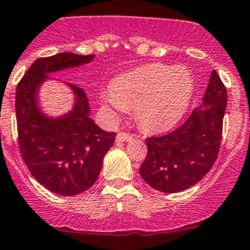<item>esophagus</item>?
I'll return each mask as SVG.
<instances>
[{
	"label": "esophagus",
	"mask_w": 250,
	"mask_h": 250,
	"mask_svg": "<svg viewBox=\"0 0 250 250\" xmlns=\"http://www.w3.org/2000/svg\"><path fill=\"white\" fill-rule=\"evenodd\" d=\"M132 140V135L128 132H119L117 135L118 142H124V141H131Z\"/></svg>",
	"instance_id": "34e87169"
}]
</instances>
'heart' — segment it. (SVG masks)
I'll use <instances>...</instances> for the list:
<instances>
[{"label":"heart","instance_id":"1","mask_svg":"<svg viewBox=\"0 0 250 250\" xmlns=\"http://www.w3.org/2000/svg\"><path fill=\"white\" fill-rule=\"evenodd\" d=\"M193 93L194 79L188 69L149 64L118 78L113 91L102 95V102L117 112L136 108V118L143 128L164 131L182 119Z\"/></svg>","mask_w":250,"mask_h":250}]
</instances>
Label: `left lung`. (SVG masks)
Wrapping results in <instances>:
<instances>
[{
	"label": "left lung",
	"instance_id": "8db88e82",
	"mask_svg": "<svg viewBox=\"0 0 250 250\" xmlns=\"http://www.w3.org/2000/svg\"><path fill=\"white\" fill-rule=\"evenodd\" d=\"M227 91L212 71L203 103L176 130L146 140L148 154L140 167L142 179L165 193L185 191L211 169L220 150Z\"/></svg>",
	"mask_w": 250,
	"mask_h": 250
}]
</instances>
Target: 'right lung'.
Segmentation results:
<instances>
[{
    "mask_svg": "<svg viewBox=\"0 0 250 250\" xmlns=\"http://www.w3.org/2000/svg\"><path fill=\"white\" fill-rule=\"evenodd\" d=\"M95 54L63 52L36 59L17 85L16 117L18 145L29 171L42 186L61 196H76L98 179L103 158L112 148L115 132L98 127L81 87L68 83L76 97L69 114L52 119L38 107V91L47 74L90 63Z\"/></svg>",
    "mask_w": 250,
    "mask_h": 250,
    "instance_id": "add662e5",
    "label": "right lung"
}]
</instances>
